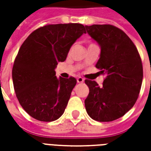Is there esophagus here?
Wrapping results in <instances>:
<instances>
[{
  "label": "esophagus",
  "mask_w": 151,
  "mask_h": 151,
  "mask_svg": "<svg viewBox=\"0 0 151 151\" xmlns=\"http://www.w3.org/2000/svg\"><path fill=\"white\" fill-rule=\"evenodd\" d=\"M77 82H78V83H82V82H84V78H82V77H78L77 78Z\"/></svg>",
  "instance_id": "esophagus-1"
}]
</instances>
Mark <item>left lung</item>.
<instances>
[{
    "mask_svg": "<svg viewBox=\"0 0 151 151\" xmlns=\"http://www.w3.org/2000/svg\"><path fill=\"white\" fill-rule=\"evenodd\" d=\"M101 47L95 67L105 74L103 86L86 79L90 91L85 99L86 112L93 120L109 122L123 116L139 95L143 69L139 52L122 30L109 24L86 26Z\"/></svg>",
    "mask_w": 151,
    "mask_h": 151,
    "instance_id": "left-lung-1",
    "label": "left lung"
}]
</instances>
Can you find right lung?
Wrapping results in <instances>:
<instances>
[{"instance_id":"1","label":"right lung","mask_w":151,"mask_h":151,"mask_svg":"<svg viewBox=\"0 0 151 151\" xmlns=\"http://www.w3.org/2000/svg\"><path fill=\"white\" fill-rule=\"evenodd\" d=\"M83 33L80 23L50 24L28 36L15 58L12 78L15 94L31 117L50 122L62 116L77 80L56 78L58 62L65 61L70 47Z\"/></svg>"}]
</instances>
